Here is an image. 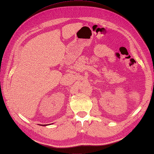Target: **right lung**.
Instances as JSON below:
<instances>
[{
    "instance_id": "obj_1",
    "label": "right lung",
    "mask_w": 154,
    "mask_h": 154,
    "mask_svg": "<svg viewBox=\"0 0 154 154\" xmlns=\"http://www.w3.org/2000/svg\"><path fill=\"white\" fill-rule=\"evenodd\" d=\"M43 126H46V125H43Z\"/></svg>"
}]
</instances>
